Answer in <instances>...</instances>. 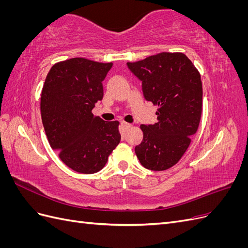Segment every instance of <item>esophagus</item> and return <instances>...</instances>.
I'll list each match as a JSON object with an SVG mask.
<instances>
[{
	"instance_id": "34e87169",
	"label": "esophagus",
	"mask_w": 248,
	"mask_h": 248,
	"mask_svg": "<svg viewBox=\"0 0 248 248\" xmlns=\"http://www.w3.org/2000/svg\"><path fill=\"white\" fill-rule=\"evenodd\" d=\"M122 126L124 127L125 129H128V128H130V127H131V124L127 123V122H122Z\"/></svg>"
}]
</instances>
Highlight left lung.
I'll use <instances>...</instances> for the list:
<instances>
[{
  "mask_svg": "<svg viewBox=\"0 0 248 248\" xmlns=\"http://www.w3.org/2000/svg\"><path fill=\"white\" fill-rule=\"evenodd\" d=\"M127 66L141 81L145 99L158 106L157 123L140 125L144 139L136 154L144 168L166 170L181 159L199 128L201 76L181 52H161Z\"/></svg>",
  "mask_w": 248,
  "mask_h": 248,
  "instance_id": "obj_1",
  "label": "left lung"
}]
</instances>
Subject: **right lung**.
<instances>
[{"label":"right lung","instance_id":"right-lung-1","mask_svg":"<svg viewBox=\"0 0 248 248\" xmlns=\"http://www.w3.org/2000/svg\"><path fill=\"white\" fill-rule=\"evenodd\" d=\"M112 63L73 58L55 64L41 93V119L50 147L81 174H94L108 162L121 140L119 122L92 114L103 98L102 81Z\"/></svg>","mask_w":248,"mask_h":248}]
</instances>
